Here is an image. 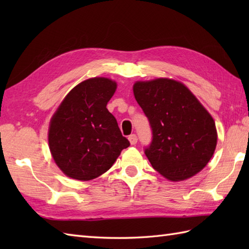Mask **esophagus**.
<instances>
[{
	"label": "esophagus",
	"mask_w": 249,
	"mask_h": 249,
	"mask_svg": "<svg viewBox=\"0 0 249 249\" xmlns=\"http://www.w3.org/2000/svg\"><path fill=\"white\" fill-rule=\"evenodd\" d=\"M128 140H129V142H130V144L134 145V144L137 143V141H138V138H137V135L133 134V135H130V136L128 137Z\"/></svg>",
	"instance_id": "obj_1"
}]
</instances>
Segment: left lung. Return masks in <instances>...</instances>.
I'll return each mask as SVG.
<instances>
[{
	"label": "left lung",
	"instance_id": "1",
	"mask_svg": "<svg viewBox=\"0 0 249 249\" xmlns=\"http://www.w3.org/2000/svg\"><path fill=\"white\" fill-rule=\"evenodd\" d=\"M134 95L152 128L144 150L152 167L171 181H184L206 166L216 143L215 122L183 83L167 78L137 81Z\"/></svg>",
	"mask_w": 249,
	"mask_h": 249
}]
</instances>
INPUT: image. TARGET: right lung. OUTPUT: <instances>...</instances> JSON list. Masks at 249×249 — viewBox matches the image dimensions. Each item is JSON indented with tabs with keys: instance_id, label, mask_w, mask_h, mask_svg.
<instances>
[{
	"instance_id": "right-lung-1",
	"label": "right lung",
	"mask_w": 249,
	"mask_h": 249,
	"mask_svg": "<svg viewBox=\"0 0 249 249\" xmlns=\"http://www.w3.org/2000/svg\"><path fill=\"white\" fill-rule=\"evenodd\" d=\"M116 83L96 77L66 95L50 122L51 155L68 178L89 181L112 167L129 141L107 109Z\"/></svg>"
}]
</instances>
